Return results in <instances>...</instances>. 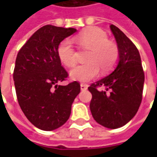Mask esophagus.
Masks as SVG:
<instances>
[{
    "mask_svg": "<svg viewBox=\"0 0 157 157\" xmlns=\"http://www.w3.org/2000/svg\"><path fill=\"white\" fill-rule=\"evenodd\" d=\"M86 89H87V85L82 83V84H81V90H82V91H85V90H86Z\"/></svg>",
    "mask_w": 157,
    "mask_h": 157,
    "instance_id": "34e87169",
    "label": "esophagus"
}]
</instances>
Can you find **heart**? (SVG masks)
I'll use <instances>...</instances> for the list:
<instances>
[{
    "label": "heart",
    "mask_w": 157,
    "mask_h": 157,
    "mask_svg": "<svg viewBox=\"0 0 157 157\" xmlns=\"http://www.w3.org/2000/svg\"><path fill=\"white\" fill-rule=\"evenodd\" d=\"M75 41L81 48L89 49L86 55V63L71 70V77L75 81L86 82L102 73L110 71L118 61L119 51L114 42L108 39V34L98 27H91L79 33ZM57 55L67 67H73L77 62V52L69 39L62 40L58 45Z\"/></svg>",
    "instance_id": "1"
}]
</instances>
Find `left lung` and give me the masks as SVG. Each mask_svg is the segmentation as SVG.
<instances>
[{
    "mask_svg": "<svg viewBox=\"0 0 157 157\" xmlns=\"http://www.w3.org/2000/svg\"><path fill=\"white\" fill-rule=\"evenodd\" d=\"M110 29L118 44L119 61L110 75L92 83L88 90L92 95L90 109L96 122L106 128H118L138 111L145 73L136 46L116 26L112 24Z\"/></svg>",
    "mask_w": 157,
    "mask_h": 157,
    "instance_id": "1",
    "label": "left lung"
}]
</instances>
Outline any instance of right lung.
Returning <instances> with one entry per match:
<instances>
[{"instance_id":"obj_1","label":"right lung","mask_w":157,"mask_h":157,"mask_svg":"<svg viewBox=\"0 0 157 157\" xmlns=\"http://www.w3.org/2000/svg\"><path fill=\"white\" fill-rule=\"evenodd\" d=\"M76 29L45 25L37 30L20 48L13 80L19 106L37 128L50 131L65 124L71 104L81 91L78 82L66 86L68 72L57 55L59 44Z\"/></svg>"}]
</instances>
